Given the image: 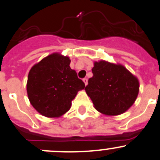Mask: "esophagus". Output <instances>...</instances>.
Here are the masks:
<instances>
[{
  "label": "esophagus",
  "mask_w": 160,
  "mask_h": 160,
  "mask_svg": "<svg viewBox=\"0 0 160 160\" xmlns=\"http://www.w3.org/2000/svg\"><path fill=\"white\" fill-rule=\"evenodd\" d=\"M83 82H84V83H85V85H86V86H87V85H88V79H87V78H84V79H83Z\"/></svg>",
  "instance_id": "esophagus-1"
}]
</instances>
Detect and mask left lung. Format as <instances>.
<instances>
[{"mask_svg": "<svg viewBox=\"0 0 160 160\" xmlns=\"http://www.w3.org/2000/svg\"><path fill=\"white\" fill-rule=\"evenodd\" d=\"M92 72L85 91L99 112L118 116L135 102L139 80L123 65L100 60L94 62Z\"/></svg>", "mask_w": 160, "mask_h": 160, "instance_id": "left-lung-1", "label": "left lung"}]
</instances>
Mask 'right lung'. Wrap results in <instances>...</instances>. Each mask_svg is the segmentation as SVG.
I'll return each mask as SVG.
<instances>
[{"label":"right lung","mask_w":160,"mask_h":160,"mask_svg":"<svg viewBox=\"0 0 160 160\" xmlns=\"http://www.w3.org/2000/svg\"><path fill=\"white\" fill-rule=\"evenodd\" d=\"M69 57L55 52L36 63L28 75L26 91L34 108L42 116L58 118L69 110L85 84L69 66Z\"/></svg>","instance_id":"right-lung-1"}]
</instances>
